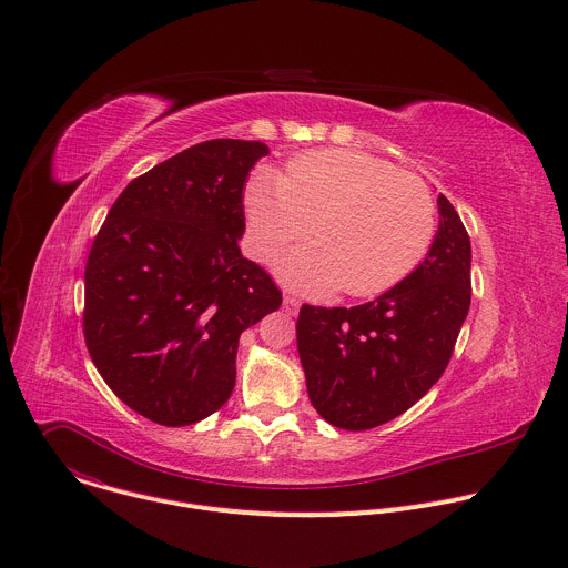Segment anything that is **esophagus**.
<instances>
[{"instance_id":"obj_1","label":"esophagus","mask_w":568,"mask_h":568,"mask_svg":"<svg viewBox=\"0 0 568 568\" xmlns=\"http://www.w3.org/2000/svg\"><path fill=\"white\" fill-rule=\"evenodd\" d=\"M283 310H285L290 316H296V314H298V310H301L298 298H294V296H285V298H283Z\"/></svg>"}]
</instances>
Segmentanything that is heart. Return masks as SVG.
Segmentation results:
<instances>
[{"label":"heart","mask_w":568,"mask_h":568,"mask_svg":"<svg viewBox=\"0 0 568 568\" xmlns=\"http://www.w3.org/2000/svg\"><path fill=\"white\" fill-rule=\"evenodd\" d=\"M247 247L272 261L312 229L314 247L276 265L281 281L323 296H377L407 278L436 233L429 186L362 150L326 148L290 159L285 175L256 169L242 189Z\"/></svg>","instance_id":"obj_1"}]
</instances>
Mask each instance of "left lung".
Returning <instances> with one entry per match:
<instances>
[{
	"label": "left lung",
	"mask_w": 568,
	"mask_h": 568,
	"mask_svg": "<svg viewBox=\"0 0 568 568\" xmlns=\"http://www.w3.org/2000/svg\"><path fill=\"white\" fill-rule=\"evenodd\" d=\"M469 235L438 195V231L407 278L364 305H303L296 346L316 414L364 432L414 407L449 364L469 310Z\"/></svg>",
	"instance_id": "8db88e82"
}]
</instances>
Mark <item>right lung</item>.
Listing matches in <instances>:
<instances>
[{
  "label": "right lung",
  "instance_id": "right-lung-1",
  "mask_svg": "<svg viewBox=\"0 0 568 568\" xmlns=\"http://www.w3.org/2000/svg\"><path fill=\"white\" fill-rule=\"evenodd\" d=\"M263 141L213 139L132 180L85 270V342L121 402L184 427L235 384L237 339L281 307L270 274L240 254L242 189Z\"/></svg>",
  "mask_w": 568,
  "mask_h": 568
}]
</instances>
